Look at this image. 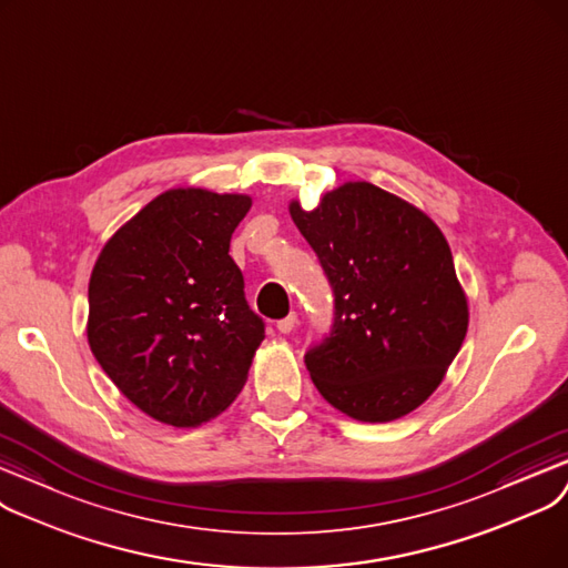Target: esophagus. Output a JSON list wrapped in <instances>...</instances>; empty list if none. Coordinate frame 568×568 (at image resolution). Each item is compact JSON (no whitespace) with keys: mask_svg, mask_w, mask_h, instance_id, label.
I'll use <instances>...</instances> for the list:
<instances>
[{"mask_svg":"<svg viewBox=\"0 0 568 568\" xmlns=\"http://www.w3.org/2000/svg\"><path fill=\"white\" fill-rule=\"evenodd\" d=\"M295 323H298V316H295V314L291 312L288 316H284L282 321H277V331L284 333V335H288V333L295 328Z\"/></svg>","mask_w":568,"mask_h":568,"instance_id":"1","label":"esophagus"}]
</instances>
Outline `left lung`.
I'll list each match as a JSON object with an SVG mask.
<instances>
[{"label": "left lung", "mask_w": 568, "mask_h": 568, "mask_svg": "<svg viewBox=\"0 0 568 568\" xmlns=\"http://www.w3.org/2000/svg\"><path fill=\"white\" fill-rule=\"evenodd\" d=\"M288 212L335 295L331 333L305 354L314 386L363 423L407 416L437 390L469 326L444 233L369 182Z\"/></svg>", "instance_id": "1"}]
</instances>
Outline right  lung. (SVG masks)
<instances>
[{
  "label": "right lung",
  "mask_w": 568,
  "mask_h": 568,
  "mask_svg": "<svg viewBox=\"0 0 568 568\" xmlns=\"http://www.w3.org/2000/svg\"><path fill=\"white\" fill-rule=\"evenodd\" d=\"M252 199L171 189L101 250L90 277L88 342L101 369L141 412L196 427L237 397L263 318L229 256Z\"/></svg>",
  "instance_id": "add662e5"
}]
</instances>
